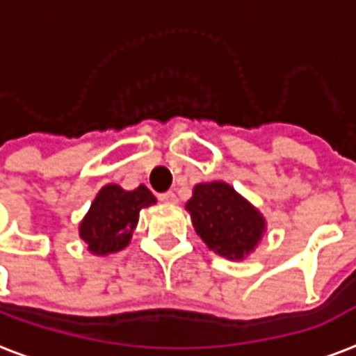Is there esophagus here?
Listing matches in <instances>:
<instances>
[{
	"instance_id": "1",
	"label": "esophagus",
	"mask_w": 356,
	"mask_h": 356,
	"mask_svg": "<svg viewBox=\"0 0 356 356\" xmlns=\"http://www.w3.org/2000/svg\"><path fill=\"white\" fill-rule=\"evenodd\" d=\"M159 197H160V202H164V203H177V196H175L173 192H162Z\"/></svg>"
}]
</instances>
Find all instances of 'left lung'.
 Instances as JSON below:
<instances>
[{
    "mask_svg": "<svg viewBox=\"0 0 356 356\" xmlns=\"http://www.w3.org/2000/svg\"><path fill=\"white\" fill-rule=\"evenodd\" d=\"M186 209L203 243L227 259H243L250 254L265 229L261 214L220 181L196 184Z\"/></svg>",
    "mask_w": 356,
    "mask_h": 356,
    "instance_id": "8db88e82",
    "label": "left lung"
}]
</instances>
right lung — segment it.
Here are the masks:
<instances>
[{"instance_id": "obj_1", "label": "right lung", "mask_w": 356, "mask_h": 356, "mask_svg": "<svg viewBox=\"0 0 356 356\" xmlns=\"http://www.w3.org/2000/svg\"><path fill=\"white\" fill-rule=\"evenodd\" d=\"M153 203L156 197L143 184L130 192L118 184H106L81 220L80 237L88 243L89 252L99 256L123 250L130 243L140 211Z\"/></svg>"}]
</instances>
